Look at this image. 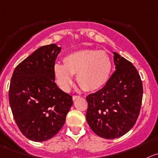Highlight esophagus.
<instances>
[{"mask_svg":"<svg viewBox=\"0 0 158 158\" xmlns=\"http://www.w3.org/2000/svg\"><path fill=\"white\" fill-rule=\"evenodd\" d=\"M79 96H76V95H74V96H72V100L73 101H76V99H78V98H79Z\"/></svg>","mask_w":158,"mask_h":158,"instance_id":"1","label":"esophagus"}]
</instances>
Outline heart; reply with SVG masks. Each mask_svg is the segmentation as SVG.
<instances>
[{
  "label": "heart",
  "instance_id": "heart-1",
  "mask_svg": "<svg viewBox=\"0 0 158 158\" xmlns=\"http://www.w3.org/2000/svg\"><path fill=\"white\" fill-rule=\"evenodd\" d=\"M63 64L53 68L54 80L58 87L69 91L73 82L72 75L76 74L78 83L86 91L101 89L108 82L112 62L108 54L103 51L85 49L67 54Z\"/></svg>",
  "mask_w": 158,
  "mask_h": 158
}]
</instances>
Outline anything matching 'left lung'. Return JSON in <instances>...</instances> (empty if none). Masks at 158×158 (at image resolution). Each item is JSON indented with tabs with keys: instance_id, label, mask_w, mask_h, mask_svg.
Returning a JSON list of instances; mask_svg holds the SVG:
<instances>
[{
	"instance_id": "1",
	"label": "left lung",
	"mask_w": 158,
	"mask_h": 158,
	"mask_svg": "<svg viewBox=\"0 0 158 158\" xmlns=\"http://www.w3.org/2000/svg\"><path fill=\"white\" fill-rule=\"evenodd\" d=\"M115 71L100 90L86 97V118L93 131L104 139L127 133L140 111L143 84L132 63L114 52Z\"/></svg>"
}]
</instances>
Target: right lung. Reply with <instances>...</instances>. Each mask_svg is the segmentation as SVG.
Instances as JSON below:
<instances>
[{
  "label": "right lung",
  "instance_id": "add662e5",
  "mask_svg": "<svg viewBox=\"0 0 158 158\" xmlns=\"http://www.w3.org/2000/svg\"><path fill=\"white\" fill-rule=\"evenodd\" d=\"M56 44L40 47L15 69L9 104L19 130L29 139L43 142L64 126L72 97L59 89L53 68L61 51Z\"/></svg>",
  "mask_w": 158,
  "mask_h": 158
}]
</instances>
